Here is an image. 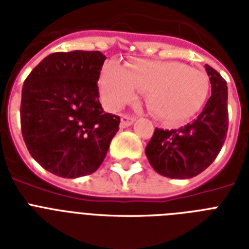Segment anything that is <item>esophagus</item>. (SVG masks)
<instances>
[{
  "label": "esophagus",
  "instance_id": "obj_1",
  "mask_svg": "<svg viewBox=\"0 0 249 249\" xmlns=\"http://www.w3.org/2000/svg\"><path fill=\"white\" fill-rule=\"evenodd\" d=\"M136 121V119L132 116H128V115H123L121 116V121H120V126L121 128H128L130 125H133V123Z\"/></svg>",
  "mask_w": 249,
  "mask_h": 249
}]
</instances>
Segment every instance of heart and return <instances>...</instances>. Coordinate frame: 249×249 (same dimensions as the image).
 Wrapping results in <instances>:
<instances>
[{
  "label": "heart",
  "mask_w": 249,
  "mask_h": 249,
  "mask_svg": "<svg viewBox=\"0 0 249 249\" xmlns=\"http://www.w3.org/2000/svg\"><path fill=\"white\" fill-rule=\"evenodd\" d=\"M147 94V106L159 120L181 124L203 107L209 91L204 72L181 62L137 59L124 68L107 63L99 76L103 105L116 111L136 101L137 93Z\"/></svg>",
  "instance_id": "1"
}]
</instances>
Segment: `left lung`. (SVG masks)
Returning <instances> with one entry per match:
<instances>
[{
  "mask_svg": "<svg viewBox=\"0 0 249 249\" xmlns=\"http://www.w3.org/2000/svg\"><path fill=\"white\" fill-rule=\"evenodd\" d=\"M212 94L200 115L190 124L172 130L155 129L146 146V156L155 172L168 178L189 179L214 161L229 128L228 85L205 64Z\"/></svg>",
  "mask_w": 249,
  "mask_h": 249,
  "instance_id": "obj_1",
  "label": "left lung"
}]
</instances>
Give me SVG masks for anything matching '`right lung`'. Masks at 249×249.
I'll list each match as a JSON object with an SVG mask.
<instances>
[{
  "label": "right lung",
  "mask_w": 249,
  "mask_h": 249,
  "mask_svg": "<svg viewBox=\"0 0 249 249\" xmlns=\"http://www.w3.org/2000/svg\"><path fill=\"white\" fill-rule=\"evenodd\" d=\"M101 52L54 53L21 89V134L32 158L50 173L77 178L101 166L120 117L99 103Z\"/></svg>",
  "instance_id": "obj_1"
}]
</instances>
